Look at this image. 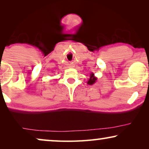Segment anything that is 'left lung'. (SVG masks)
I'll list each match as a JSON object with an SVG mask.
<instances>
[{
  "instance_id": "1",
  "label": "left lung",
  "mask_w": 149,
  "mask_h": 149,
  "mask_svg": "<svg viewBox=\"0 0 149 149\" xmlns=\"http://www.w3.org/2000/svg\"><path fill=\"white\" fill-rule=\"evenodd\" d=\"M89 75H90V76H89V80L87 81V83L89 85H93L95 82H96L97 78L96 77H95V75L93 72H91Z\"/></svg>"
}]
</instances>
